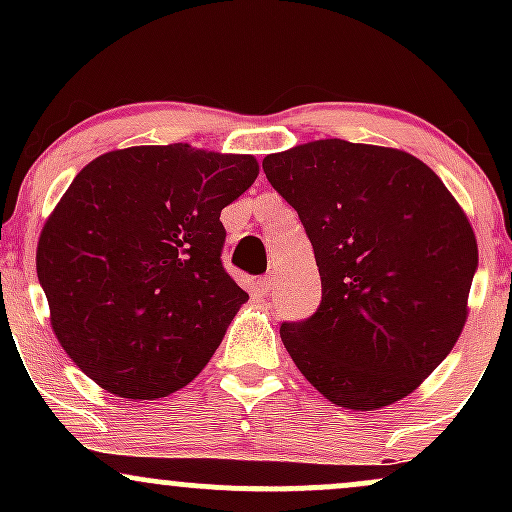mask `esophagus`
<instances>
[{"mask_svg": "<svg viewBox=\"0 0 512 512\" xmlns=\"http://www.w3.org/2000/svg\"><path fill=\"white\" fill-rule=\"evenodd\" d=\"M272 286H274L272 274H264V276H260V279H257V291L264 293V296H267V293L272 291Z\"/></svg>", "mask_w": 512, "mask_h": 512, "instance_id": "obj_1", "label": "esophagus"}]
</instances>
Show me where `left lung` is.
I'll return each instance as SVG.
<instances>
[{
    "instance_id": "left-lung-1",
    "label": "left lung",
    "mask_w": 512,
    "mask_h": 512,
    "mask_svg": "<svg viewBox=\"0 0 512 512\" xmlns=\"http://www.w3.org/2000/svg\"><path fill=\"white\" fill-rule=\"evenodd\" d=\"M315 250L322 301L284 322L293 363L332 404L373 411L414 392L467 322L477 238L416 156L320 139L262 161Z\"/></svg>"
}]
</instances>
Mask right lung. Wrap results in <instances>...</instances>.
Here are the masks:
<instances>
[{
	"mask_svg": "<svg viewBox=\"0 0 512 512\" xmlns=\"http://www.w3.org/2000/svg\"><path fill=\"white\" fill-rule=\"evenodd\" d=\"M252 156L190 144L98 156L64 192L35 252L62 349L93 383L158 399L197 378L248 301L221 262V209Z\"/></svg>",
	"mask_w": 512,
	"mask_h": 512,
	"instance_id": "1",
	"label": "right lung"
}]
</instances>
